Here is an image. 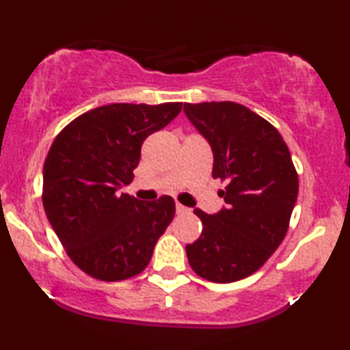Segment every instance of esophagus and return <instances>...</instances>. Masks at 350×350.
I'll use <instances>...</instances> for the list:
<instances>
[{
	"mask_svg": "<svg viewBox=\"0 0 350 350\" xmlns=\"http://www.w3.org/2000/svg\"><path fill=\"white\" fill-rule=\"evenodd\" d=\"M176 213H178V215H186V213H189V209L186 208V206H183V204H176Z\"/></svg>",
	"mask_w": 350,
	"mask_h": 350,
	"instance_id": "34e87169",
	"label": "esophagus"
}]
</instances>
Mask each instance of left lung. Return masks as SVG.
<instances>
[{"instance_id":"1","label":"left lung","mask_w":350,"mask_h":350,"mask_svg":"<svg viewBox=\"0 0 350 350\" xmlns=\"http://www.w3.org/2000/svg\"><path fill=\"white\" fill-rule=\"evenodd\" d=\"M208 141L213 178L226 181L215 215L194 209L203 233L186 246L200 277L231 283L255 273L280 246L297 203L299 178L285 141L270 122L234 102L185 104Z\"/></svg>"}]
</instances>
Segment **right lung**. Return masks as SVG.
<instances>
[{
    "mask_svg": "<svg viewBox=\"0 0 350 350\" xmlns=\"http://www.w3.org/2000/svg\"><path fill=\"white\" fill-rule=\"evenodd\" d=\"M181 102L110 104L70 122L43 165V208L72 262L90 277L119 282L141 273L174 218V200L144 203L119 194L131 185L147 135L181 112Z\"/></svg>",
    "mask_w": 350,
    "mask_h": 350,
    "instance_id": "add662e5",
    "label": "right lung"
}]
</instances>
